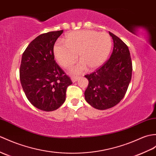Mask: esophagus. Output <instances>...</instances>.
Returning a JSON list of instances; mask_svg holds the SVG:
<instances>
[{
	"mask_svg": "<svg viewBox=\"0 0 156 156\" xmlns=\"http://www.w3.org/2000/svg\"><path fill=\"white\" fill-rule=\"evenodd\" d=\"M78 78H79V77H73L72 78V82H76L78 80Z\"/></svg>",
	"mask_w": 156,
	"mask_h": 156,
	"instance_id": "esophagus-1",
	"label": "esophagus"
}]
</instances>
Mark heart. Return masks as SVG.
Masks as SVG:
<instances>
[{
  "label": "heart",
  "instance_id": "b5f03b06",
  "mask_svg": "<svg viewBox=\"0 0 156 156\" xmlns=\"http://www.w3.org/2000/svg\"><path fill=\"white\" fill-rule=\"evenodd\" d=\"M112 44V38L107 32L76 31L66 36V42H57L54 53L58 62L66 68L77 60L78 54L81 62L70 70L71 74H78L86 69V66L93 70L102 65L109 56Z\"/></svg>",
  "mask_w": 156,
  "mask_h": 156
}]
</instances>
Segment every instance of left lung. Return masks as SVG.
I'll use <instances>...</instances> for the list:
<instances>
[{"mask_svg":"<svg viewBox=\"0 0 156 156\" xmlns=\"http://www.w3.org/2000/svg\"><path fill=\"white\" fill-rule=\"evenodd\" d=\"M114 41L112 55L92 74L85 75L88 86L84 92L86 102L98 110H106L124 97L132 78V62L128 47L109 32Z\"/></svg>","mask_w":156,"mask_h":156,"instance_id":"obj_1","label":"left lung"}]
</instances>
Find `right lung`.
<instances>
[{
	"instance_id": "right-lung-1",
	"label": "right lung",
	"mask_w": 156,
	"mask_h": 156,
	"mask_svg": "<svg viewBox=\"0 0 156 156\" xmlns=\"http://www.w3.org/2000/svg\"><path fill=\"white\" fill-rule=\"evenodd\" d=\"M63 30L39 35L22 56L20 80L28 100L38 109L57 110L66 100L70 77L54 60V45Z\"/></svg>"
}]
</instances>
